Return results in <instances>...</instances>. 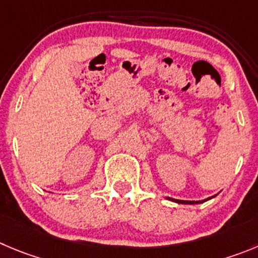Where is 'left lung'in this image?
<instances>
[{"label": "left lung", "mask_w": 258, "mask_h": 258, "mask_svg": "<svg viewBox=\"0 0 258 258\" xmlns=\"http://www.w3.org/2000/svg\"><path fill=\"white\" fill-rule=\"evenodd\" d=\"M169 200H172V201H175L178 202V204H191V205H194V204H201V202H205L208 201V200H204V201H183V200H174V199H170V197H168Z\"/></svg>", "instance_id": "1"}]
</instances>
